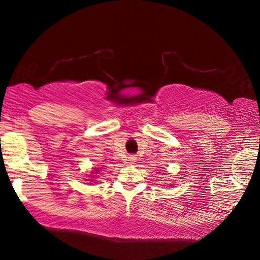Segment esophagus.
<instances>
[{
  "mask_svg": "<svg viewBox=\"0 0 260 260\" xmlns=\"http://www.w3.org/2000/svg\"><path fill=\"white\" fill-rule=\"evenodd\" d=\"M135 159H136V158H135L134 156H129V157H127V161H129V163H134Z\"/></svg>",
  "mask_w": 260,
  "mask_h": 260,
  "instance_id": "34e87169",
  "label": "esophagus"
}]
</instances>
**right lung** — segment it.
<instances>
[{
    "label": "right lung",
    "mask_w": 260,
    "mask_h": 260,
    "mask_svg": "<svg viewBox=\"0 0 260 260\" xmlns=\"http://www.w3.org/2000/svg\"><path fill=\"white\" fill-rule=\"evenodd\" d=\"M95 170V172H93V173H98V169H94Z\"/></svg>",
    "instance_id": "right-lung-1"
}]
</instances>
